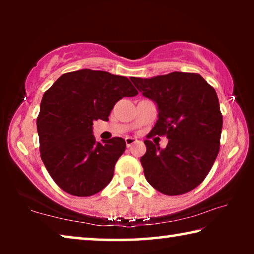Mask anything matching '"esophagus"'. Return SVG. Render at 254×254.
Wrapping results in <instances>:
<instances>
[{
  "label": "esophagus",
  "instance_id": "obj_1",
  "mask_svg": "<svg viewBox=\"0 0 254 254\" xmlns=\"http://www.w3.org/2000/svg\"><path fill=\"white\" fill-rule=\"evenodd\" d=\"M135 142H137V140L134 139V137H126V143L127 148H130L131 145L134 144Z\"/></svg>",
  "mask_w": 254,
  "mask_h": 254
}]
</instances>
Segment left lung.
Returning <instances> with one entry per match:
<instances>
[{"label": "left lung", "instance_id": "left-lung-1", "mask_svg": "<svg viewBox=\"0 0 254 254\" xmlns=\"http://www.w3.org/2000/svg\"><path fill=\"white\" fill-rule=\"evenodd\" d=\"M131 80L158 106V121L147 137L169 140L163 150L144 141L147 152L140 161L145 179L165 195L186 194L203 183L220 151L223 117L216 92L195 72Z\"/></svg>", "mask_w": 254, "mask_h": 254}]
</instances>
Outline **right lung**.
<instances>
[{"mask_svg":"<svg viewBox=\"0 0 254 254\" xmlns=\"http://www.w3.org/2000/svg\"><path fill=\"white\" fill-rule=\"evenodd\" d=\"M135 95L127 77L92 69L66 72L46 91L37 118L40 156L64 191L87 197L110 184L127 144L118 136L96 142L93 121H109L115 103Z\"/></svg>","mask_w":254,"mask_h":254,"instance_id":"add662e5","label":"right lung"}]
</instances>
